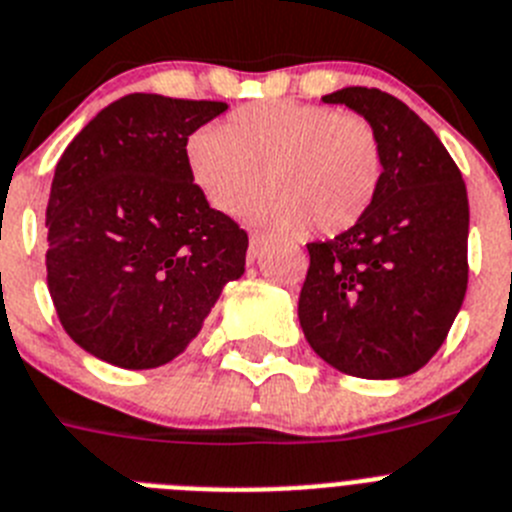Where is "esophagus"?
I'll return each instance as SVG.
<instances>
[{
	"label": "esophagus",
	"mask_w": 512,
	"mask_h": 512,
	"mask_svg": "<svg viewBox=\"0 0 512 512\" xmlns=\"http://www.w3.org/2000/svg\"><path fill=\"white\" fill-rule=\"evenodd\" d=\"M265 242H268V234H265V231H250V260H255V257L260 255Z\"/></svg>",
	"instance_id": "1"
}]
</instances>
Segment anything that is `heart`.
Masks as SVG:
<instances>
[{"mask_svg":"<svg viewBox=\"0 0 512 512\" xmlns=\"http://www.w3.org/2000/svg\"><path fill=\"white\" fill-rule=\"evenodd\" d=\"M190 180L221 213H237L268 180L250 213L283 231L322 234L355 226L379 195V136L366 118L330 105L265 100L237 108L185 146Z\"/></svg>","mask_w":512,"mask_h":512,"instance_id":"obj_1","label":"heart"}]
</instances>
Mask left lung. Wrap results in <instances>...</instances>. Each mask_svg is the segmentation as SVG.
Wrapping results in <instances>:
<instances>
[{"label": "left lung", "mask_w": 512, "mask_h": 512, "mask_svg": "<svg viewBox=\"0 0 512 512\" xmlns=\"http://www.w3.org/2000/svg\"><path fill=\"white\" fill-rule=\"evenodd\" d=\"M373 126L379 195L327 242L306 244L299 296L304 337L322 361L358 379H402L438 353L469 281V198L433 128L402 100L368 87L324 95Z\"/></svg>", "instance_id": "left-lung-1"}]
</instances>
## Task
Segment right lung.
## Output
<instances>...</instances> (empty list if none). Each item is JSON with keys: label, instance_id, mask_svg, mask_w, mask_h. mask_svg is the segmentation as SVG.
Listing matches in <instances>:
<instances>
[{"label": "right lung", "instance_id": "1", "mask_svg": "<svg viewBox=\"0 0 512 512\" xmlns=\"http://www.w3.org/2000/svg\"><path fill=\"white\" fill-rule=\"evenodd\" d=\"M226 108L126 95L56 164L48 293L66 335L100 361L131 371L170 363L244 273L247 231L208 206L185 162L188 136Z\"/></svg>", "mask_w": 512, "mask_h": 512}]
</instances>
